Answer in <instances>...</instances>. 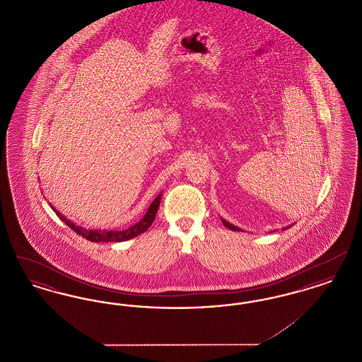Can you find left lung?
Returning a JSON list of instances; mask_svg holds the SVG:
<instances>
[{
    "instance_id": "left-lung-1",
    "label": "left lung",
    "mask_w": 362,
    "mask_h": 362,
    "mask_svg": "<svg viewBox=\"0 0 362 362\" xmlns=\"http://www.w3.org/2000/svg\"><path fill=\"white\" fill-rule=\"evenodd\" d=\"M221 221H223V224L228 228V229H230V230H239L240 232V228H238V226H235V225L230 224V223H228V221H225L224 218H221ZM288 228V226H286ZM243 232V230H241Z\"/></svg>"
}]
</instances>
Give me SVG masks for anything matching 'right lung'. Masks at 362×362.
<instances>
[{
    "mask_svg": "<svg viewBox=\"0 0 362 362\" xmlns=\"http://www.w3.org/2000/svg\"><path fill=\"white\" fill-rule=\"evenodd\" d=\"M160 201H161V194H158L155 198V201L151 204V206L148 209L146 214L142 217L141 221H138L137 224L132 225L127 229L123 230H96V229H86L83 226L74 224L69 221L65 216H62L58 210H55V207L52 206V210L57 213V216L71 228L76 233H78L80 236L86 238V240L93 241V243H119V241L130 240L133 238H136L138 235L144 233L145 230H148V228L155 221L156 213L160 206Z\"/></svg>",
    "mask_w": 362,
    "mask_h": 362,
    "instance_id": "1",
    "label": "right lung"
}]
</instances>
